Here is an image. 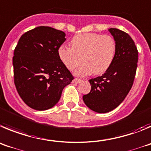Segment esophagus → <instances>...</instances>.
I'll use <instances>...</instances> for the list:
<instances>
[{
    "label": "esophagus",
    "mask_w": 151,
    "mask_h": 151,
    "mask_svg": "<svg viewBox=\"0 0 151 151\" xmlns=\"http://www.w3.org/2000/svg\"><path fill=\"white\" fill-rule=\"evenodd\" d=\"M81 80H79V79H77V78H74V80H73L72 83H80L81 82Z\"/></svg>",
    "instance_id": "34e87169"
}]
</instances>
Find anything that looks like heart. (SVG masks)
I'll return each mask as SVG.
<instances>
[{
  "mask_svg": "<svg viewBox=\"0 0 151 151\" xmlns=\"http://www.w3.org/2000/svg\"><path fill=\"white\" fill-rule=\"evenodd\" d=\"M71 48L62 46L58 50L61 62L66 68L74 70V74L84 77L93 74L99 75L109 68L116 53V43L110 35L84 33L74 36L70 40Z\"/></svg>",
  "mask_w": 151,
  "mask_h": 151,
  "instance_id": "1",
  "label": "heart"
}]
</instances>
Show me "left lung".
Instances as JSON below:
<instances>
[{"instance_id":"1","label":"left lung","mask_w":151,"mask_h":151,"mask_svg":"<svg viewBox=\"0 0 151 151\" xmlns=\"http://www.w3.org/2000/svg\"><path fill=\"white\" fill-rule=\"evenodd\" d=\"M116 43V53L102 76L89 80L91 91L83 96L89 109L104 114L123 102L132 86L138 62V50L131 37L117 28H109Z\"/></svg>"}]
</instances>
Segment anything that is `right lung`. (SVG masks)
<instances>
[{
    "label": "right lung",
    "instance_id": "obj_1",
    "mask_svg": "<svg viewBox=\"0 0 151 151\" xmlns=\"http://www.w3.org/2000/svg\"><path fill=\"white\" fill-rule=\"evenodd\" d=\"M65 40V32L48 26L30 30L19 40L13 58L14 83L30 108L37 111L52 108L74 79L58 55Z\"/></svg>",
    "mask_w": 151,
    "mask_h": 151
}]
</instances>
